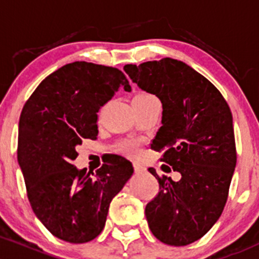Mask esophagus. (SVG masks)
<instances>
[{
    "label": "esophagus",
    "instance_id": "1",
    "mask_svg": "<svg viewBox=\"0 0 259 259\" xmlns=\"http://www.w3.org/2000/svg\"><path fill=\"white\" fill-rule=\"evenodd\" d=\"M133 168H135L136 173H143L146 170L145 167L141 166V164H138V163H133Z\"/></svg>",
    "mask_w": 259,
    "mask_h": 259
}]
</instances>
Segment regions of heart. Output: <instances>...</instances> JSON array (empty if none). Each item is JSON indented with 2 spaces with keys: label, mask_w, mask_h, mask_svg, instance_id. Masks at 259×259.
Listing matches in <instances>:
<instances>
[{
  "label": "heart",
  "mask_w": 259,
  "mask_h": 259,
  "mask_svg": "<svg viewBox=\"0 0 259 259\" xmlns=\"http://www.w3.org/2000/svg\"><path fill=\"white\" fill-rule=\"evenodd\" d=\"M148 97H153V96L148 95V93H138V95H136L133 98H148ZM122 151H123L126 154H128V156H135V154H137L138 152V145L135 142V141H127V142H124L123 145H122Z\"/></svg>",
  "instance_id": "1"
}]
</instances>
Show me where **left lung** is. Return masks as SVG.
<instances>
[{"mask_svg": "<svg viewBox=\"0 0 259 259\" xmlns=\"http://www.w3.org/2000/svg\"><path fill=\"white\" fill-rule=\"evenodd\" d=\"M135 83L162 103V126L151 148L162 152L159 192L146 206L149 229L169 246L198 241L222 214L237 163L233 119L222 93L182 61L162 58L123 67ZM166 169H164V167Z\"/></svg>", "mask_w": 259, "mask_h": 259, "instance_id": "8db88e82", "label": "left lung"}]
</instances>
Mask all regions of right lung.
<instances>
[{
  "label": "right lung",
  "instance_id": "1",
  "mask_svg": "<svg viewBox=\"0 0 259 259\" xmlns=\"http://www.w3.org/2000/svg\"><path fill=\"white\" fill-rule=\"evenodd\" d=\"M131 86L118 68L76 61L58 68L26 101L18 124L17 159L32 209L51 233L86 243L102 232L108 207L133 173L122 156L90 176L72 164L82 140H96L97 112Z\"/></svg>",
  "mask_w": 259,
  "mask_h": 259
}]
</instances>
